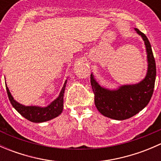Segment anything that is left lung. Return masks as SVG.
I'll return each mask as SVG.
<instances>
[{
	"label": "left lung",
	"mask_w": 161,
	"mask_h": 161,
	"mask_svg": "<svg viewBox=\"0 0 161 161\" xmlns=\"http://www.w3.org/2000/svg\"><path fill=\"white\" fill-rule=\"evenodd\" d=\"M135 30L142 37L147 47L148 71L145 79L136 85L111 91L102 88L90 75L96 107L102 114L112 119L125 120L136 115L148 104L153 93L157 71L150 43L143 32L137 28Z\"/></svg>",
	"instance_id": "1"
}]
</instances>
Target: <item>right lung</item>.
Returning <instances> with one entry per match:
<instances>
[{
	"label": "right lung",
	"mask_w": 161,
	"mask_h": 161,
	"mask_svg": "<svg viewBox=\"0 0 161 161\" xmlns=\"http://www.w3.org/2000/svg\"><path fill=\"white\" fill-rule=\"evenodd\" d=\"M65 86L66 81L63 86L62 90L60 92L59 97L46 108L23 106V105L17 103L13 99L7 86H6V90H7L8 97L11 105L16 111L29 121H32V122L40 123L49 121V120L53 119L61 114L63 111V106H64L63 104H64V92Z\"/></svg>",
	"instance_id": "1"
}]
</instances>
